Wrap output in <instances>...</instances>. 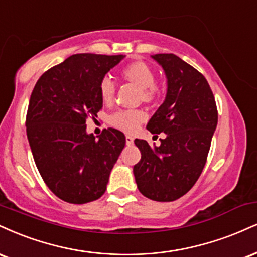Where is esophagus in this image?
<instances>
[{
  "instance_id": "1",
  "label": "esophagus",
  "mask_w": 257,
  "mask_h": 257,
  "mask_svg": "<svg viewBox=\"0 0 257 257\" xmlns=\"http://www.w3.org/2000/svg\"><path fill=\"white\" fill-rule=\"evenodd\" d=\"M125 142H126V145H128V146H132V145L134 144V138L131 137V135H126Z\"/></svg>"
}]
</instances>
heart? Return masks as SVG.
Listing matches in <instances>:
<instances>
[{"mask_svg": "<svg viewBox=\"0 0 257 257\" xmlns=\"http://www.w3.org/2000/svg\"><path fill=\"white\" fill-rule=\"evenodd\" d=\"M119 76L123 81L131 82L140 89L139 99L147 104H153L162 95V88L156 82V74L147 63L134 61L125 64L119 70ZM99 97L104 104L110 105L115 99L116 87L112 80L104 78L98 86ZM146 119V113L141 110H119L110 116V124L119 131L133 133Z\"/></svg>", "mask_w": 257, "mask_h": 257, "instance_id": "obj_1", "label": "heart"}]
</instances>
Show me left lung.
Instances as JSON below:
<instances>
[{
    "label": "left lung",
    "mask_w": 257,
    "mask_h": 257,
    "mask_svg": "<svg viewBox=\"0 0 257 257\" xmlns=\"http://www.w3.org/2000/svg\"><path fill=\"white\" fill-rule=\"evenodd\" d=\"M168 78V93L147 129L165 133L160 146L135 139L141 159L134 166L142 195L170 202L187 194L199 179L207 162L218 123L214 95L205 76L174 54L152 56Z\"/></svg>",
    "instance_id": "8db88e82"
}]
</instances>
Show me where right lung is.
<instances>
[{"label":"right lung","mask_w":257,"mask_h":257,"mask_svg":"<svg viewBox=\"0 0 257 257\" xmlns=\"http://www.w3.org/2000/svg\"><path fill=\"white\" fill-rule=\"evenodd\" d=\"M123 55L76 54L50 68L37 81L26 115V133L43 181L58 199L91 202L106 190L125 137L113 128L99 139L86 120L103 107L98 86Z\"/></svg>","instance_id":"right-lung-1"}]
</instances>
